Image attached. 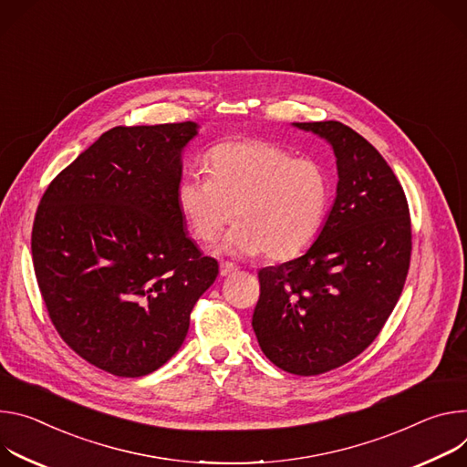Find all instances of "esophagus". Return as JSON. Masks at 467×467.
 Wrapping results in <instances>:
<instances>
[{
  "label": "esophagus",
  "instance_id": "esophagus-1",
  "mask_svg": "<svg viewBox=\"0 0 467 467\" xmlns=\"http://www.w3.org/2000/svg\"><path fill=\"white\" fill-rule=\"evenodd\" d=\"M234 273H237V265H234L230 262H223L221 264V276H230Z\"/></svg>",
  "mask_w": 467,
  "mask_h": 467
}]
</instances>
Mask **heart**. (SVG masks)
Returning <instances> with one entry per match:
<instances>
[{
  "mask_svg": "<svg viewBox=\"0 0 467 467\" xmlns=\"http://www.w3.org/2000/svg\"><path fill=\"white\" fill-rule=\"evenodd\" d=\"M207 171L189 172L176 191L178 210L198 241H213L234 221L223 250L275 262L312 244L328 213L332 182L316 160L296 158L273 142L230 140L207 155Z\"/></svg>",
  "mask_w": 467,
  "mask_h": 467,
  "instance_id": "b5f03b06",
  "label": "heart"
}]
</instances>
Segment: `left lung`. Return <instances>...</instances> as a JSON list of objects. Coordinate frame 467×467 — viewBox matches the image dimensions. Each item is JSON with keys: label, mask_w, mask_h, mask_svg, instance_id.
Instances as JSON below:
<instances>
[{"label": "left lung", "mask_w": 467, "mask_h": 467, "mask_svg": "<svg viewBox=\"0 0 467 467\" xmlns=\"http://www.w3.org/2000/svg\"><path fill=\"white\" fill-rule=\"evenodd\" d=\"M293 126L332 146L336 200L312 246L257 273L252 328L276 368L314 377L347 364L380 334L404 287L411 226L404 191L371 142L336 120Z\"/></svg>", "instance_id": "obj_1"}]
</instances>
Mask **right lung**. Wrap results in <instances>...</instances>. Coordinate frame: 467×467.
Wrapping results in <instances>:
<instances>
[{
  "instance_id": "1",
  "label": "right lung",
  "mask_w": 467,
  "mask_h": 467,
  "mask_svg": "<svg viewBox=\"0 0 467 467\" xmlns=\"http://www.w3.org/2000/svg\"><path fill=\"white\" fill-rule=\"evenodd\" d=\"M198 124L117 126L46 189L33 267L51 323L88 364L153 373L178 352L219 264L202 255L178 210L182 151Z\"/></svg>"
}]
</instances>
